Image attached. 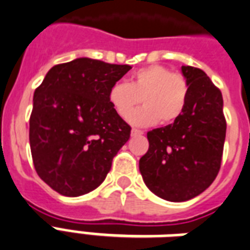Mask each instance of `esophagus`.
<instances>
[{
	"label": "esophagus",
	"instance_id": "esophagus-1",
	"mask_svg": "<svg viewBox=\"0 0 250 250\" xmlns=\"http://www.w3.org/2000/svg\"><path fill=\"white\" fill-rule=\"evenodd\" d=\"M140 135H143V131L132 128V131H131V136H140Z\"/></svg>",
	"mask_w": 250,
	"mask_h": 250
}]
</instances>
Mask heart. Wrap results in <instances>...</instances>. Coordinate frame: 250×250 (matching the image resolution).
Returning <instances> with one entry per match:
<instances>
[{"label":"heart","instance_id":"obj_1","mask_svg":"<svg viewBox=\"0 0 250 250\" xmlns=\"http://www.w3.org/2000/svg\"><path fill=\"white\" fill-rule=\"evenodd\" d=\"M188 84L182 74L164 66H148L134 73L131 83L115 82L108 90V102L116 114L127 119L143 101L145 106L130 118L134 125H152L159 120L169 125L184 112Z\"/></svg>","mask_w":250,"mask_h":250}]
</instances>
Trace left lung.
Listing matches in <instances>:
<instances>
[{"label":"left lung","instance_id":"8db88e82","mask_svg":"<svg viewBox=\"0 0 250 250\" xmlns=\"http://www.w3.org/2000/svg\"><path fill=\"white\" fill-rule=\"evenodd\" d=\"M182 73L188 84L184 112L147 132L149 148L139 160L149 191L175 203L191 200L213 183L227 132L221 91L200 68L182 66Z\"/></svg>","mask_w":250,"mask_h":250}]
</instances>
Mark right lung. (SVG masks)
Masks as SVG:
<instances>
[{"label": "right lung", "mask_w": 250, "mask_h": 250, "mask_svg": "<svg viewBox=\"0 0 250 250\" xmlns=\"http://www.w3.org/2000/svg\"><path fill=\"white\" fill-rule=\"evenodd\" d=\"M128 64L77 58L57 64L34 91L30 149L38 176L63 196L101 186L131 127L108 102V90Z\"/></svg>", "instance_id": "1"}]
</instances>
